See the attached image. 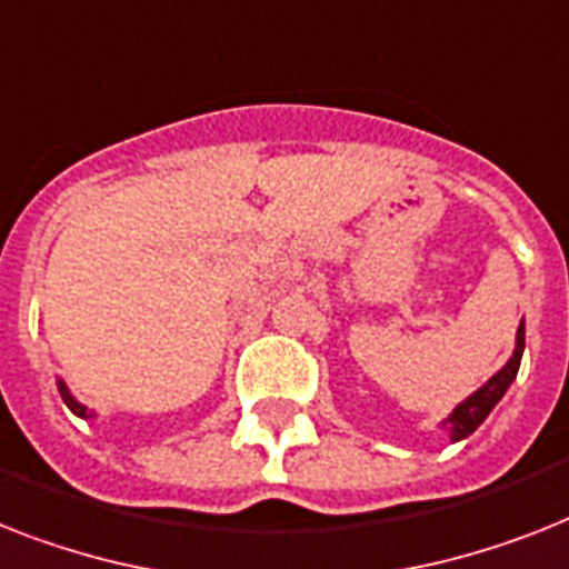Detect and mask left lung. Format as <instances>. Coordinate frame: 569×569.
I'll return each mask as SVG.
<instances>
[{
	"label": "left lung",
	"mask_w": 569,
	"mask_h": 569,
	"mask_svg": "<svg viewBox=\"0 0 569 569\" xmlns=\"http://www.w3.org/2000/svg\"><path fill=\"white\" fill-rule=\"evenodd\" d=\"M523 346H527V328L520 322L518 335H515V351H511V358L506 360L503 369H497L477 392H471L465 401H459L457 407H453V412L442 421L445 433L450 436V442H462V439H468V436L488 419V412L495 410L497 401L506 396V389H509L511 383H515V378H518Z\"/></svg>",
	"instance_id": "obj_1"
}]
</instances>
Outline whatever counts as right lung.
Wrapping results in <instances>:
<instances>
[{
  "label": "right lung",
  "instance_id": "right-lung-1",
  "mask_svg": "<svg viewBox=\"0 0 569 569\" xmlns=\"http://www.w3.org/2000/svg\"><path fill=\"white\" fill-rule=\"evenodd\" d=\"M58 389H60V398H63V403L74 412V416H78V419H96V412L89 410L87 403H81L78 398L72 396V392H69V387H66L63 378H58Z\"/></svg>",
  "mask_w": 569,
  "mask_h": 569
}]
</instances>
